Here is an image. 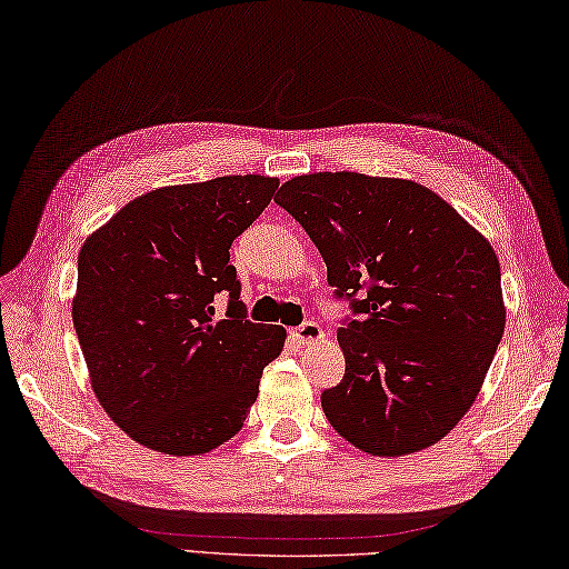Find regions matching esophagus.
I'll use <instances>...</instances> for the list:
<instances>
[{"label": "esophagus", "mask_w": 569, "mask_h": 569, "mask_svg": "<svg viewBox=\"0 0 569 569\" xmlns=\"http://www.w3.org/2000/svg\"><path fill=\"white\" fill-rule=\"evenodd\" d=\"M292 336L301 346H311V343H319L327 339V333H323L319 323H315V321H305L301 327L292 329Z\"/></svg>", "instance_id": "34e87169"}]
</instances>
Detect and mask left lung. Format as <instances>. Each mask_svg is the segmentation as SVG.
Wrapping results in <instances>:
<instances>
[{
    "mask_svg": "<svg viewBox=\"0 0 569 569\" xmlns=\"http://www.w3.org/2000/svg\"><path fill=\"white\" fill-rule=\"evenodd\" d=\"M327 262L361 321L339 329L343 380L321 408L373 457L437 445L477 400L506 327L491 242L410 179L315 171L274 196Z\"/></svg>",
    "mask_w": 569,
    "mask_h": 569,
    "instance_id": "obj_1",
    "label": "left lung"
}]
</instances>
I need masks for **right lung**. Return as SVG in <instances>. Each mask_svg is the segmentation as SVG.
Listing matches in <instances>:
<instances>
[{
	"instance_id": "obj_1",
	"label": "right lung",
	"mask_w": 569,
	"mask_h": 569,
	"mask_svg": "<svg viewBox=\"0 0 569 569\" xmlns=\"http://www.w3.org/2000/svg\"><path fill=\"white\" fill-rule=\"evenodd\" d=\"M280 179L161 187L122 206L78 254L73 327L102 410L147 449L206 455L240 432L287 331L242 319L230 246ZM228 291L226 318L212 299Z\"/></svg>"
}]
</instances>
